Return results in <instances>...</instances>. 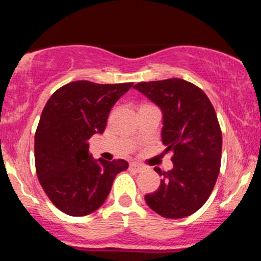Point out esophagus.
I'll return each mask as SVG.
<instances>
[{
  "instance_id": "obj_1",
  "label": "esophagus",
  "mask_w": 261,
  "mask_h": 261,
  "mask_svg": "<svg viewBox=\"0 0 261 261\" xmlns=\"http://www.w3.org/2000/svg\"><path fill=\"white\" fill-rule=\"evenodd\" d=\"M130 169L134 170V172H136V173H141V172H143L145 167L141 166V164H139V163H130Z\"/></svg>"
}]
</instances>
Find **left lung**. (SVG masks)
Here are the masks:
<instances>
[{
  "mask_svg": "<svg viewBox=\"0 0 261 261\" xmlns=\"http://www.w3.org/2000/svg\"><path fill=\"white\" fill-rule=\"evenodd\" d=\"M163 115L164 152H173V168L160 175L161 185L145 196L146 203L166 218L196 212L216 184L221 167L222 133L214 107L199 87L180 79L141 82L134 86Z\"/></svg>",
  "mask_w": 261,
  "mask_h": 261,
  "instance_id": "obj_1",
  "label": "left lung"
}]
</instances>
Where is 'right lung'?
I'll list each match as a JSON object with an SVG mask.
<instances>
[{
    "label": "right lung",
    "instance_id": "add662e5",
    "mask_svg": "<svg viewBox=\"0 0 261 261\" xmlns=\"http://www.w3.org/2000/svg\"><path fill=\"white\" fill-rule=\"evenodd\" d=\"M134 83L98 85L76 81L50 97L35 133L38 179L54 205L70 216H86L107 200L124 160H94L88 140L103 134L110 110Z\"/></svg>",
    "mask_w": 261,
    "mask_h": 261
}]
</instances>
